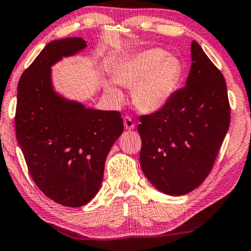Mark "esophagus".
Segmentation results:
<instances>
[{"instance_id":"34e87169","label":"esophagus","mask_w":251,"mask_h":251,"mask_svg":"<svg viewBox=\"0 0 251 251\" xmlns=\"http://www.w3.org/2000/svg\"><path fill=\"white\" fill-rule=\"evenodd\" d=\"M123 123H125L126 129L131 130L135 128V122L132 121V119L130 118V116H125V119H123Z\"/></svg>"}]
</instances>
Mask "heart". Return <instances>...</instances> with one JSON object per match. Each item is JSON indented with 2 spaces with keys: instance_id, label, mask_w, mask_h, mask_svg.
I'll return each instance as SVG.
<instances>
[{
  "instance_id": "obj_1",
  "label": "heart",
  "mask_w": 251,
  "mask_h": 251,
  "mask_svg": "<svg viewBox=\"0 0 251 251\" xmlns=\"http://www.w3.org/2000/svg\"><path fill=\"white\" fill-rule=\"evenodd\" d=\"M183 76L179 58L160 48H150L131 54L113 71L120 84L133 87L132 97L140 111L154 113L170 100ZM111 90L121 99L118 92Z\"/></svg>"
}]
</instances>
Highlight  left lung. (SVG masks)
<instances>
[{
    "label": "left lung",
    "instance_id": "obj_1",
    "mask_svg": "<svg viewBox=\"0 0 251 251\" xmlns=\"http://www.w3.org/2000/svg\"><path fill=\"white\" fill-rule=\"evenodd\" d=\"M191 57L186 85L164 107L139 118L140 166L153 186L169 195H184L200 186L214 167L231 121L222 72L195 41Z\"/></svg>",
    "mask_w": 251,
    "mask_h": 251
}]
</instances>
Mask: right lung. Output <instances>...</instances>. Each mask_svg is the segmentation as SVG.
<instances>
[{"label": "right lung", "instance_id": "obj_1", "mask_svg": "<svg viewBox=\"0 0 251 251\" xmlns=\"http://www.w3.org/2000/svg\"><path fill=\"white\" fill-rule=\"evenodd\" d=\"M85 47L81 37L47 44L20 76L15 116L34 183L52 201L72 208L97 194L106 157L123 132L120 112L85 108L53 91L50 67Z\"/></svg>", "mask_w": 251, "mask_h": 251}]
</instances>
